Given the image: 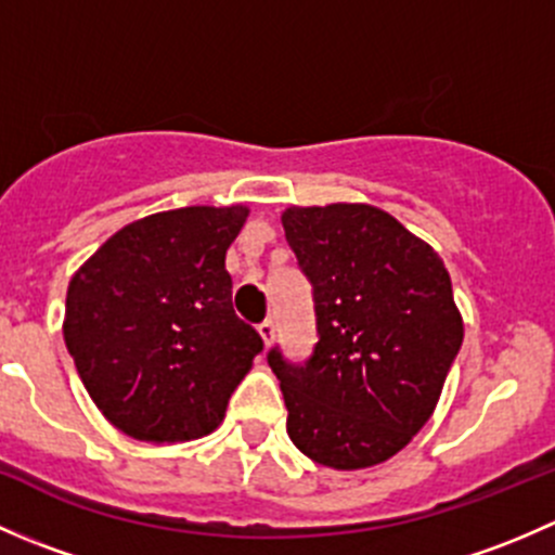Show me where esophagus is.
I'll use <instances>...</instances> for the list:
<instances>
[{
	"label": "esophagus",
	"instance_id": "1",
	"mask_svg": "<svg viewBox=\"0 0 555 555\" xmlns=\"http://www.w3.org/2000/svg\"><path fill=\"white\" fill-rule=\"evenodd\" d=\"M257 333H260V338H262V346H271V340H273V333H276V324H273V319H266V322L260 324V327H257Z\"/></svg>",
	"mask_w": 555,
	"mask_h": 555
}]
</instances>
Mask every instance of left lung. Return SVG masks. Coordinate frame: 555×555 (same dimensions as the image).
Returning a JSON list of instances; mask_svg holds the SVG:
<instances>
[{"label":"left lung","mask_w":555,"mask_h":555,"mask_svg":"<svg viewBox=\"0 0 555 555\" xmlns=\"http://www.w3.org/2000/svg\"><path fill=\"white\" fill-rule=\"evenodd\" d=\"M282 228L313 287L319 333L304 367L268 354L287 435L322 467H376L429 422L462 346L446 262L371 204L287 206Z\"/></svg>","instance_id":"obj_1"}]
</instances>
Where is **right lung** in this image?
I'll list each match as a JSON object with an SVG mask.
<instances>
[{"instance_id":"1","label":"right lung","mask_w":555,"mask_h":555,"mask_svg":"<svg viewBox=\"0 0 555 555\" xmlns=\"http://www.w3.org/2000/svg\"><path fill=\"white\" fill-rule=\"evenodd\" d=\"M249 206H182L128 222L66 289L64 340L112 427L144 443L215 433L262 340L236 317L225 255Z\"/></svg>"}]
</instances>
